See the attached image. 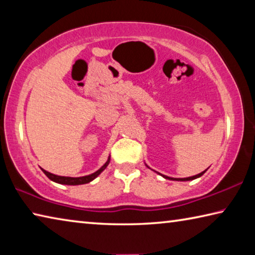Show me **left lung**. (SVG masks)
I'll return each mask as SVG.
<instances>
[{"label": "left lung", "mask_w": 255, "mask_h": 255, "mask_svg": "<svg viewBox=\"0 0 255 255\" xmlns=\"http://www.w3.org/2000/svg\"><path fill=\"white\" fill-rule=\"evenodd\" d=\"M206 171H204V172H201V173H199V174H197V175H193V176H189V178H183V179H174V178H169V176H166V175H163L164 178L165 179H169V180H176V181H189V180H193V179H197V178H199V176H201L202 174L205 173Z\"/></svg>", "instance_id": "obj_1"}]
</instances>
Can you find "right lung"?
<instances>
[{
  "mask_svg": "<svg viewBox=\"0 0 255 255\" xmlns=\"http://www.w3.org/2000/svg\"><path fill=\"white\" fill-rule=\"evenodd\" d=\"M110 159H108L106 162L105 165H103L101 169H99L97 172H94V173L90 174V175H85V176H80V178H70V176H59V175H55V174H51L49 172H47L45 170H42V172L48 176V178L54 181V182H57L60 184H68V185H77V184H85V183H89L91 182L92 180H94L97 178V176L101 173V172L106 169L108 166V164H109Z\"/></svg>",
  "mask_w": 255,
  "mask_h": 255,
  "instance_id": "add662e5",
  "label": "right lung"
}]
</instances>
